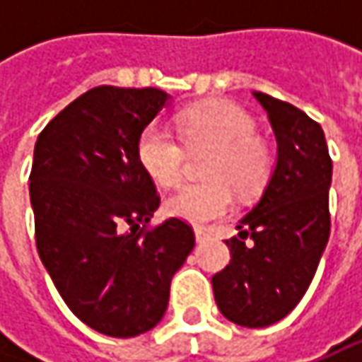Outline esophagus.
Instances as JSON below:
<instances>
[{
	"mask_svg": "<svg viewBox=\"0 0 362 362\" xmlns=\"http://www.w3.org/2000/svg\"><path fill=\"white\" fill-rule=\"evenodd\" d=\"M205 238H207V231L202 230V228H195V240H197V243L205 242Z\"/></svg>",
	"mask_w": 362,
	"mask_h": 362,
	"instance_id": "esophagus-1",
	"label": "esophagus"
}]
</instances>
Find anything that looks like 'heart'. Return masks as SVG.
Instances as JSON below:
<instances>
[{
  "label": "heart",
  "instance_id": "heart-1",
  "mask_svg": "<svg viewBox=\"0 0 362 362\" xmlns=\"http://www.w3.org/2000/svg\"><path fill=\"white\" fill-rule=\"evenodd\" d=\"M183 141L191 151L214 148L203 173L211 181L185 183L165 202L167 214L195 226H205L231 209V189L252 195L272 169V155L256 134V120L228 100L193 106L179 117ZM139 160L148 177L160 185H175L185 165V146L169 127L155 122L141 134Z\"/></svg>",
  "mask_w": 362,
  "mask_h": 362
}]
</instances>
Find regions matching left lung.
I'll return each mask as SVG.
<instances>
[{"instance_id": "obj_1", "label": "left lung", "mask_w": 362, "mask_h": 362, "mask_svg": "<svg viewBox=\"0 0 362 362\" xmlns=\"http://www.w3.org/2000/svg\"><path fill=\"white\" fill-rule=\"evenodd\" d=\"M276 136V165L259 202L226 240L230 264L211 278L221 314L264 328L294 310L313 282L330 235L332 160L325 131L296 106L254 92Z\"/></svg>"}]
</instances>
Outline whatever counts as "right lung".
<instances>
[{"label":"right lung","mask_w":362,"mask_h":362,"mask_svg":"<svg viewBox=\"0 0 362 362\" xmlns=\"http://www.w3.org/2000/svg\"><path fill=\"white\" fill-rule=\"evenodd\" d=\"M169 100L159 88L96 86L35 141L37 254L68 308L106 337L129 339L159 325L175 272L195 245L177 217L141 230L160 199L139 141Z\"/></svg>","instance_id":"add662e5"}]
</instances>
